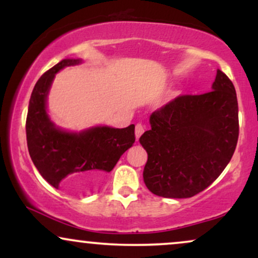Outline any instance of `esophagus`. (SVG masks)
Returning a JSON list of instances; mask_svg holds the SVG:
<instances>
[{
	"label": "esophagus",
	"mask_w": 258,
	"mask_h": 258,
	"mask_svg": "<svg viewBox=\"0 0 258 258\" xmlns=\"http://www.w3.org/2000/svg\"><path fill=\"white\" fill-rule=\"evenodd\" d=\"M143 132H144V126L142 125V123H137V125H136V138H137V141L139 139V137L143 135Z\"/></svg>",
	"instance_id": "esophagus-1"
}]
</instances>
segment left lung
Returning <instances> with one entry per match:
<instances>
[{
    "mask_svg": "<svg viewBox=\"0 0 258 258\" xmlns=\"http://www.w3.org/2000/svg\"><path fill=\"white\" fill-rule=\"evenodd\" d=\"M139 142L148 153L143 178L153 194L191 198L223 172L239 137L238 99L217 70L212 91L179 96L150 115Z\"/></svg>",
    "mask_w": 258,
    "mask_h": 258,
    "instance_id": "8db88e82",
    "label": "left lung"
}]
</instances>
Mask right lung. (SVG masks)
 I'll return each instance as SVG.
<instances>
[{
	"mask_svg": "<svg viewBox=\"0 0 258 258\" xmlns=\"http://www.w3.org/2000/svg\"><path fill=\"white\" fill-rule=\"evenodd\" d=\"M81 63L63 59L38 79L26 116V141L34 165L47 182L72 194H85L99 186L123 153L135 143V125L126 128L92 127L80 133L55 127L46 100L55 74Z\"/></svg>",
	"mask_w": 258,
	"mask_h": 258,
	"instance_id": "add662e5",
	"label": "right lung"
}]
</instances>
